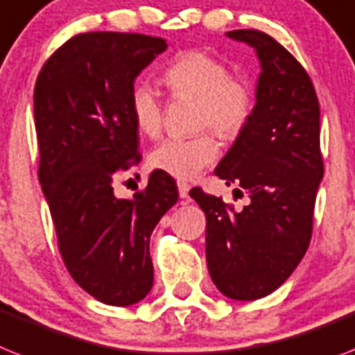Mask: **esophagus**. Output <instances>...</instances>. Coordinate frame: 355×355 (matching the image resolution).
<instances>
[{
  "label": "esophagus",
  "mask_w": 355,
  "mask_h": 355,
  "mask_svg": "<svg viewBox=\"0 0 355 355\" xmlns=\"http://www.w3.org/2000/svg\"><path fill=\"white\" fill-rule=\"evenodd\" d=\"M178 190H180V198L187 199V198H189L190 184L184 183V181H178Z\"/></svg>",
  "instance_id": "esophagus-1"
}]
</instances>
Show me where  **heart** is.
Listing matches in <instances>:
<instances>
[{
    "label": "heart",
    "mask_w": 355,
    "mask_h": 355,
    "mask_svg": "<svg viewBox=\"0 0 355 355\" xmlns=\"http://www.w3.org/2000/svg\"><path fill=\"white\" fill-rule=\"evenodd\" d=\"M163 83L175 98L198 101V127H212L221 136H236L252 112V92L248 85L230 79V69L207 52L190 51L178 55L163 72ZM130 112L137 130L145 136H157L163 123L159 94L146 81L130 90ZM218 157V143L207 132L194 137H168L148 156L152 168L192 180Z\"/></svg>",
    "instance_id": "b5f03b06"
}]
</instances>
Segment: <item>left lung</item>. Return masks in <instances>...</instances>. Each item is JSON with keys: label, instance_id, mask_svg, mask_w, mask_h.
Returning a JSON list of instances; mask_svg holds the SVG:
<instances>
[{"label": "left lung", "instance_id": "obj_1", "mask_svg": "<svg viewBox=\"0 0 355 355\" xmlns=\"http://www.w3.org/2000/svg\"><path fill=\"white\" fill-rule=\"evenodd\" d=\"M259 60L256 105L214 174L247 192L236 212L223 199L192 189L207 216V266L214 285L237 301L279 288L309 248L323 159L319 101L306 70L274 37L230 31Z\"/></svg>", "mask_w": 355, "mask_h": 355}]
</instances>
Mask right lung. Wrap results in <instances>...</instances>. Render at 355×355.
<instances>
[{
	"label": "right lung",
	"instance_id": "add662e5",
	"mask_svg": "<svg viewBox=\"0 0 355 355\" xmlns=\"http://www.w3.org/2000/svg\"><path fill=\"white\" fill-rule=\"evenodd\" d=\"M166 41L79 34L49 58L34 89L40 183L70 276L105 304L130 306L154 283L150 236L175 205V181L154 171L134 198L114 180L141 159L130 90Z\"/></svg>",
	"mask_w": 355,
	"mask_h": 355
}]
</instances>
